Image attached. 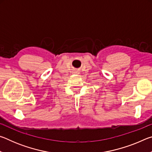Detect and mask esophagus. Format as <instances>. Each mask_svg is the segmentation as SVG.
I'll return each instance as SVG.
<instances>
[{"label":"esophagus","mask_w":152,"mask_h":152,"mask_svg":"<svg viewBox=\"0 0 152 152\" xmlns=\"http://www.w3.org/2000/svg\"><path fill=\"white\" fill-rule=\"evenodd\" d=\"M74 73H75V74H79V72H78V71H75Z\"/></svg>","instance_id":"obj_1"}]
</instances>
